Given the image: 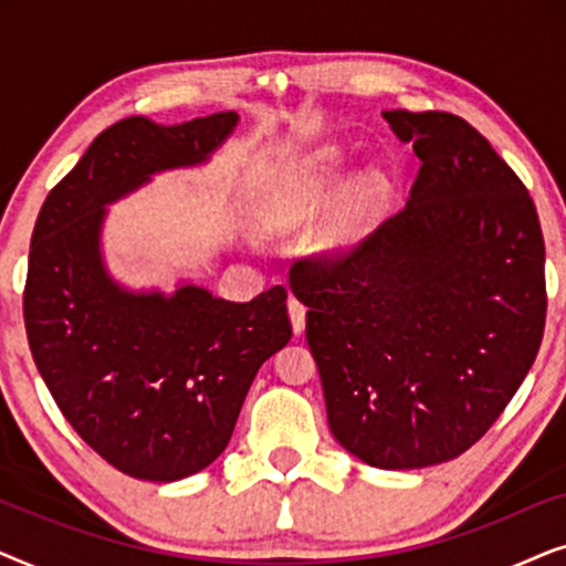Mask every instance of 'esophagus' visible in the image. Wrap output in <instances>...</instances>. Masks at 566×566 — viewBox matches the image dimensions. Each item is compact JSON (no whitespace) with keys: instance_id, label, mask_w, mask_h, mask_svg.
<instances>
[{"instance_id":"34e87169","label":"esophagus","mask_w":566,"mask_h":566,"mask_svg":"<svg viewBox=\"0 0 566 566\" xmlns=\"http://www.w3.org/2000/svg\"><path fill=\"white\" fill-rule=\"evenodd\" d=\"M289 314H291V322H293V332H296V335H301V332H304V327H306V306H304V301H298L296 296H293L289 301Z\"/></svg>"}]
</instances>
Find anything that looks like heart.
I'll return each instance as SVG.
<instances>
[{"instance_id": "b5f03b06", "label": "heart", "mask_w": 566, "mask_h": 566, "mask_svg": "<svg viewBox=\"0 0 566 566\" xmlns=\"http://www.w3.org/2000/svg\"><path fill=\"white\" fill-rule=\"evenodd\" d=\"M337 190V157L335 154H319L296 172L283 177V182L268 198V216L277 223H293L319 211ZM355 237V221L350 213L339 219L324 231L327 244H345Z\"/></svg>"}]
</instances>
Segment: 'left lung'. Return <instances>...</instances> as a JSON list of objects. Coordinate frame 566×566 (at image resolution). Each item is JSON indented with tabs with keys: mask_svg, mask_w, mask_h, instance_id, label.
Segmentation results:
<instances>
[{
	"mask_svg": "<svg viewBox=\"0 0 566 566\" xmlns=\"http://www.w3.org/2000/svg\"><path fill=\"white\" fill-rule=\"evenodd\" d=\"M420 169L409 203L291 273L332 436L376 469L469 451L536 360L544 234L513 167L453 113L389 111Z\"/></svg>",
	"mask_w": 566,
	"mask_h": 566,
	"instance_id": "left-lung-1",
	"label": "left lung"
}]
</instances>
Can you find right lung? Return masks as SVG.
Instances as JSON below:
<instances>
[{"mask_svg":"<svg viewBox=\"0 0 566 566\" xmlns=\"http://www.w3.org/2000/svg\"><path fill=\"white\" fill-rule=\"evenodd\" d=\"M234 126L237 113L118 120L49 192L30 239L22 314L35 366L76 436L134 479L177 482L219 459L260 366L293 335L283 285L250 304L198 285L165 298L120 291L99 262L103 206L203 161Z\"/></svg>","mask_w":566,"mask_h":566,"instance_id":"right-lung-1","label":"right lung"}]
</instances>
